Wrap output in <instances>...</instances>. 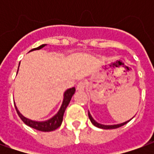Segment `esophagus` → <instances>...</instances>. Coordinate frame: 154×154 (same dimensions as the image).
I'll return each instance as SVG.
<instances>
[{
  "label": "esophagus",
  "instance_id": "1",
  "mask_svg": "<svg viewBox=\"0 0 154 154\" xmlns=\"http://www.w3.org/2000/svg\"><path fill=\"white\" fill-rule=\"evenodd\" d=\"M86 88V83L84 82H80L79 83L77 84V90L79 91H82L85 90Z\"/></svg>",
  "mask_w": 154,
  "mask_h": 154
}]
</instances>
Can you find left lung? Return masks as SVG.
Listing matches in <instances>:
<instances>
[{
    "mask_svg": "<svg viewBox=\"0 0 154 154\" xmlns=\"http://www.w3.org/2000/svg\"><path fill=\"white\" fill-rule=\"evenodd\" d=\"M88 116H89V119H90L91 122L94 125L97 126L98 128H100V129H117V128H119V127H121V126L125 125V124L130 121V119L129 120H127L124 123H121V124H118V125H101L100 123H97L95 119L92 118V116H91L90 112L88 111Z\"/></svg>",
    "mask_w": 154,
    "mask_h": 154,
    "instance_id": "1",
    "label": "left lung"
}]
</instances>
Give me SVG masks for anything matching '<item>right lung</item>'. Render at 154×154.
<instances>
[{
	"label": "right lung",
	"instance_id": "1",
	"mask_svg": "<svg viewBox=\"0 0 154 154\" xmlns=\"http://www.w3.org/2000/svg\"><path fill=\"white\" fill-rule=\"evenodd\" d=\"M44 46H46V44H42L40 46H38V48H33L29 52L34 50H38V49H41L42 48H44ZM20 67V65H19ZM19 70V67H18ZM18 72V71H17ZM75 87H72V88H69L67 89L63 94V103H62V106H61L60 109L57 111V113L51 119H48V120H45V121H35V120H32V119H29L28 118H26L25 116H23L22 114H20V112L19 111L17 107L15 105V110L17 111L20 118L23 120V122L25 123V125H27L29 127H31L33 129H37V130H39V131H43V132H49V131H53V130H55L56 129H57L59 126L62 125V122H63V114L65 112V110L66 108L68 106V104L70 102L72 97L75 93Z\"/></svg>",
	"mask_w": 154,
	"mask_h": 154
}]
</instances>
